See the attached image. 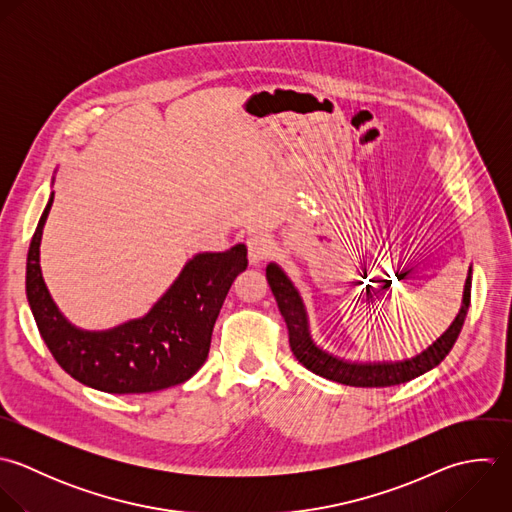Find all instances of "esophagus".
<instances>
[{
	"mask_svg": "<svg viewBox=\"0 0 512 512\" xmlns=\"http://www.w3.org/2000/svg\"><path fill=\"white\" fill-rule=\"evenodd\" d=\"M247 253H249V263L257 265L275 253V243L267 235H251L247 239Z\"/></svg>",
	"mask_w": 512,
	"mask_h": 512,
	"instance_id": "esophagus-1",
	"label": "esophagus"
}]
</instances>
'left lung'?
<instances>
[{
    "mask_svg": "<svg viewBox=\"0 0 512 512\" xmlns=\"http://www.w3.org/2000/svg\"><path fill=\"white\" fill-rule=\"evenodd\" d=\"M265 273H267L269 287L275 295L277 307L285 319V325L289 331V345L295 359L311 373L335 383L351 385V387H393V385H401L411 379H417L429 373L431 369H435L453 349L471 305L473 265L469 267V275L463 289V301L457 317L453 319L449 329L437 341H433L425 351L403 361H359V359L355 361V359L339 357L323 349L315 341L305 301L299 289L295 287V283L291 281V277L281 269L279 263L271 261Z\"/></svg>",
    "mask_w": 512,
    "mask_h": 512,
    "instance_id": "1",
    "label": "left lung"
}]
</instances>
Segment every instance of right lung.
Returning a JSON list of instances; mask_svg holds the SVG:
<instances>
[{"instance_id":"obj_1","label":"right lung","mask_w":512,"mask_h":512,"mask_svg":"<svg viewBox=\"0 0 512 512\" xmlns=\"http://www.w3.org/2000/svg\"><path fill=\"white\" fill-rule=\"evenodd\" d=\"M51 205L53 191L29 245L25 295L39 335L59 367L75 381L113 395L153 393L189 381L207 361L231 283L247 269V247L237 243L223 253L193 255L143 317L89 331L59 311L43 281L39 245Z\"/></svg>"}]
</instances>
